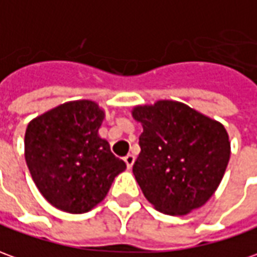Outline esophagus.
I'll return each instance as SVG.
<instances>
[{"label": "esophagus", "mask_w": 257, "mask_h": 257, "mask_svg": "<svg viewBox=\"0 0 257 257\" xmlns=\"http://www.w3.org/2000/svg\"><path fill=\"white\" fill-rule=\"evenodd\" d=\"M123 161H125V164H126V167H128L129 170L132 168V166H134L135 163V156H132V154H128L125 159H123Z\"/></svg>", "instance_id": "1"}]
</instances>
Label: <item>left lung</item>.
Listing matches in <instances>:
<instances>
[{
	"mask_svg": "<svg viewBox=\"0 0 257 257\" xmlns=\"http://www.w3.org/2000/svg\"><path fill=\"white\" fill-rule=\"evenodd\" d=\"M142 123L134 175L154 209L184 216L202 207L221 182L231 142L221 122L174 100L132 108Z\"/></svg>",
	"mask_w": 257,
	"mask_h": 257,
	"instance_id": "8db88e82",
	"label": "left lung"
}]
</instances>
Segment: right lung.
Segmentation results:
<instances>
[{"mask_svg": "<svg viewBox=\"0 0 257 257\" xmlns=\"http://www.w3.org/2000/svg\"><path fill=\"white\" fill-rule=\"evenodd\" d=\"M105 112L96 101H66L33 118L25 134V159L37 189L58 210L94 209L126 168L98 135Z\"/></svg>", "mask_w": 257, "mask_h": 257, "instance_id": "add662e5", "label": "right lung"}]
</instances>
